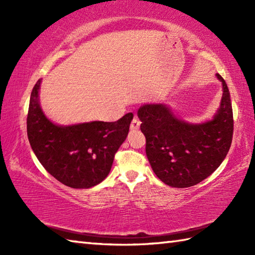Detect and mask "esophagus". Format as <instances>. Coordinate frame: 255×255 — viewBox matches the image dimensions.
<instances>
[{"mask_svg":"<svg viewBox=\"0 0 255 255\" xmlns=\"http://www.w3.org/2000/svg\"><path fill=\"white\" fill-rule=\"evenodd\" d=\"M139 127H140V121L138 118H136L134 117L132 121H131V124H130V129L132 131H136V130H138L139 129Z\"/></svg>","mask_w":255,"mask_h":255,"instance_id":"obj_1","label":"esophagus"}]
</instances>
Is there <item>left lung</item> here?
<instances>
[{"instance_id": "left-lung-1", "label": "left lung", "mask_w": 255, "mask_h": 255, "mask_svg": "<svg viewBox=\"0 0 255 255\" xmlns=\"http://www.w3.org/2000/svg\"><path fill=\"white\" fill-rule=\"evenodd\" d=\"M223 99L213 121L188 124L176 118L165 105L139 108L140 129L145 136V153L155 175L172 187H191L218 169L234 134L230 92L221 75Z\"/></svg>"}]
</instances>
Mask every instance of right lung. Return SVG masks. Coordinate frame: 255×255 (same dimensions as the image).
Segmentation results:
<instances>
[{
  "mask_svg": "<svg viewBox=\"0 0 255 255\" xmlns=\"http://www.w3.org/2000/svg\"><path fill=\"white\" fill-rule=\"evenodd\" d=\"M40 80L31 91L27 136L46 171L72 188H90L105 180L115 153L126 140L132 113L117 122H92L58 126L48 119L38 101Z\"/></svg>",
  "mask_w": 255,
  "mask_h": 255,
  "instance_id": "add662e5",
  "label": "right lung"
}]
</instances>
